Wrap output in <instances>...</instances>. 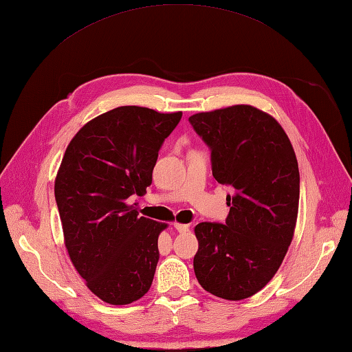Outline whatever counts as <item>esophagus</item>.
I'll return each mask as SVG.
<instances>
[{
  "label": "esophagus",
  "mask_w": 352,
  "mask_h": 352,
  "mask_svg": "<svg viewBox=\"0 0 352 352\" xmlns=\"http://www.w3.org/2000/svg\"><path fill=\"white\" fill-rule=\"evenodd\" d=\"M174 230L178 232H187L189 231V225H183V223H174Z\"/></svg>",
  "instance_id": "1"
}]
</instances>
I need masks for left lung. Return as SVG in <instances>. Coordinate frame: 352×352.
Here are the masks:
<instances>
[{
  "instance_id": "obj_1",
  "label": "left lung",
  "mask_w": 352,
  "mask_h": 352,
  "mask_svg": "<svg viewBox=\"0 0 352 352\" xmlns=\"http://www.w3.org/2000/svg\"><path fill=\"white\" fill-rule=\"evenodd\" d=\"M193 130L211 151L217 183L232 189L225 223L195 228L201 287L225 300L263 289L292 241L300 198L296 153L279 122L249 104L195 113Z\"/></svg>"
}]
</instances>
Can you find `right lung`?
Here are the masks:
<instances>
[{"mask_svg": "<svg viewBox=\"0 0 352 352\" xmlns=\"http://www.w3.org/2000/svg\"><path fill=\"white\" fill-rule=\"evenodd\" d=\"M182 116L120 106L87 122L64 153L55 201L65 248L89 291L109 305L132 303L153 283L166 225L141 217L130 201L151 184Z\"/></svg>", "mask_w": 352, "mask_h": 352, "instance_id": "1", "label": "right lung"}]
</instances>
